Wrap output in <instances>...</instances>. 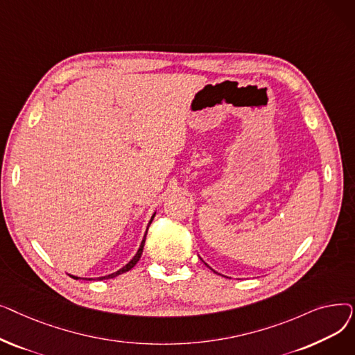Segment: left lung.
Returning a JSON list of instances; mask_svg holds the SVG:
<instances>
[{"instance_id":"obj_1","label":"left lung","mask_w":355,"mask_h":355,"mask_svg":"<svg viewBox=\"0 0 355 355\" xmlns=\"http://www.w3.org/2000/svg\"><path fill=\"white\" fill-rule=\"evenodd\" d=\"M206 265H207V263H206ZM207 266H209V265H207ZM209 268H210V266H209ZM210 269H211V268H210ZM211 270H213V272H214V273H217V272H216V270H214V269H211Z\"/></svg>"}]
</instances>
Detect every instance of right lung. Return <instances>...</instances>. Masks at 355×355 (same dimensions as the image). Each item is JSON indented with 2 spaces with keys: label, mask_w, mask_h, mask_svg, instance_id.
<instances>
[{
  "label": "right lung",
  "mask_w": 355,
  "mask_h": 355,
  "mask_svg": "<svg viewBox=\"0 0 355 355\" xmlns=\"http://www.w3.org/2000/svg\"><path fill=\"white\" fill-rule=\"evenodd\" d=\"M154 217H155V213L153 214V217H151V220L148 221V226H146V230H145V234H144V239H142V241H141V245H139V249H138V252L135 253V256L129 260V262L123 266V268H121L119 270H116V272H114V273H110V275H106V276H101V277H96V281H103V279H110V277H116V276H119V275H122V273H125V272H128V270H130L132 269L137 263H138V260L141 259V254H142V250H144V245H145V239H146V233H148V229H149V226H151V223H153V220H154ZM69 276H71L73 279H89V281H95V277H80V276H74V275H69Z\"/></svg>",
  "instance_id": "add662e5"
}]
</instances>
